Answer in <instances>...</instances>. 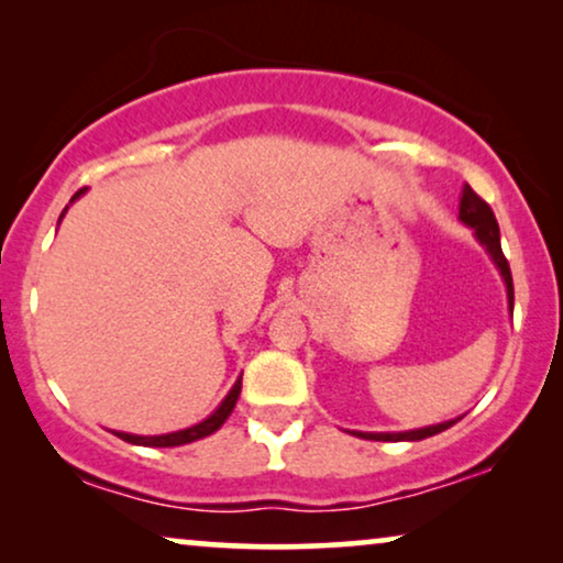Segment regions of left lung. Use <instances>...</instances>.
I'll use <instances>...</instances> for the list:
<instances>
[{"instance_id":"obj_1","label":"left lung","mask_w":563,"mask_h":563,"mask_svg":"<svg viewBox=\"0 0 563 563\" xmlns=\"http://www.w3.org/2000/svg\"><path fill=\"white\" fill-rule=\"evenodd\" d=\"M459 220L464 222L466 228L474 230L476 241H479L484 245V251L489 253L492 264L497 266V272H499V276H503V282L507 287V305H510V312H512V302H515L512 274H510V264H507V258L503 253V245H499V225L495 220V212H492V207L484 202V199L476 195L468 184L464 187V191H461ZM461 418H464V415H461ZM461 418L438 422V426H428V428L405 430V433H361V430H351V433L358 438H366V441H422V438L438 435V433H443V430H449L451 426H456Z\"/></svg>"}]
</instances>
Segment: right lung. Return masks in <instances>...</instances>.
<instances>
[{
	"label": "right lung",
	"mask_w": 563,
	"mask_h": 563,
	"mask_svg": "<svg viewBox=\"0 0 563 563\" xmlns=\"http://www.w3.org/2000/svg\"><path fill=\"white\" fill-rule=\"evenodd\" d=\"M84 191H87V189L76 191V195L71 197V202H68V205H74L76 199L84 195ZM68 205H66V210H68ZM66 210L60 212V218H64ZM241 382H243V374L238 376L235 384H233V389H230L228 395H225V399H222V402L218 405V410H214L210 418H205L202 422H197V426L184 428V430H174V433H164V435H135V433H122V430H112V433L118 435V438H122V441H128V443H133V445H148V449H172V445L195 443V441H199V438H207V435H212L214 430H220L222 422L230 418V412H233L238 397H241Z\"/></svg>",
	"instance_id": "right-lung-1"
}]
</instances>
